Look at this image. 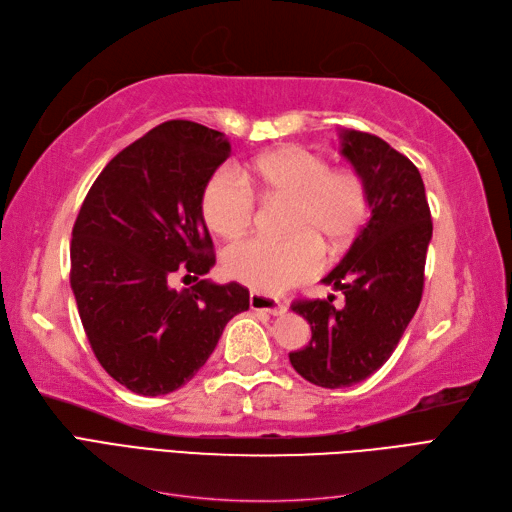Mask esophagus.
Instances as JSON below:
<instances>
[{
	"instance_id": "esophagus-1",
	"label": "esophagus",
	"mask_w": 512,
	"mask_h": 512,
	"mask_svg": "<svg viewBox=\"0 0 512 512\" xmlns=\"http://www.w3.org/2000/svg\"><path fill=\"white\" fill-rule=\"evenodd\" d=\"M250 305H252L254 312H265V314H271V316L286 314V303L280 301L277 297H271V294L252 292Z\"/></svg>"
}]
</instances>
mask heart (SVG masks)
<instances>
[{"label": "heart", "mask_w": 512, "mask_h": 512, "mask_svg": "<svg viewBox=\"0 0 512 512\" xmlns=\"http://www.w3.org/2000/svg\"><path fill=\"white\" fill-rule=\"evenodd\" d=\"M267 196L292 200L286 220L288 239L245 237L224 250V269L237 282L260 292H282L312 280L324 267V245L344 254L363 230L371 200L365 179L307 149H284L250 164L245 175L224 164L207 179L203 215L220 235H239L254 222L258 200Z\"/></svg>", "instance_id": "1"}]
</instances>
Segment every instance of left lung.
<instances>
[{"instance_id":"8db88e82","label":"left lung","mask_w":512,"mask_h":512,"mask_svg":"<svg viewBox=\"0 0 512 512\" xmlns=\"http://www.w3.org/2000/svg\"><path fill=\"white\" fill-rule=\"evenodd\" d=\"M342 153L371 200L369 222L322 280L344 292V305H333L335 294L290 305L312 327V342L290 352V363L322 389L352 386L389 361L421 303L433 230L421 173L404 153L361 130L344 132Z\"/></svg>"}]
</instances>
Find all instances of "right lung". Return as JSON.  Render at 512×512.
<instances>
[{"label": "right lung", "mask_w": 512, "mask_h": 512, "mask_svg": "<svg viewBox=\"0 0 512 512\" xmlns=\"http://www.w3.org/2000/svg\"><path fill=\"white\" fill-rule=\"evenodd\" d=\"M230 156L222 132L170 119L104 166L70 241V284L89 346L113 380L156 397L190 382L250 290L200 280L215 265L207 179ZM177 276L196 279L175 291Z\"/></svg>", "instance_id": "1"}]
</instances>
